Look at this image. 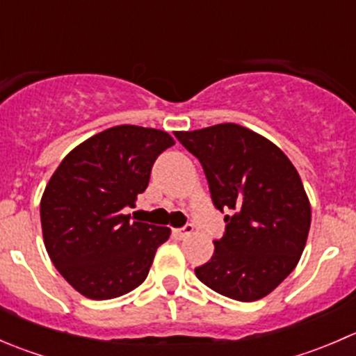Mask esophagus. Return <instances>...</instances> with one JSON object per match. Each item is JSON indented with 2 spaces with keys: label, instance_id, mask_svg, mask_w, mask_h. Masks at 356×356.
<instances>
[{
  "label": "esophagus",
  "instance_id": "34e87169",
  "mask_svg": "<svg viewBox=\"0 0 356 356\" xmlns=\"http://www.w3.org/2000/svg\"><path fill=\"white\" fill-rule=\"evenodd\" d=\"M193 232V225H186L182 229H174V236L177 239H186Z\"/></svg>",
  "mask_w": 356,
  "mask_h": 356
}]
</instances>
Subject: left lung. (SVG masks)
<instances>
[{"label":"left lung","mask_w":356,"mask_h":356,"mask_svg":"<svg viewBox=\"0 0 356 356\" xmlns=\"http://www.w3.org/2000/svg\"><path fill=\"white\" fill-rule=\"evenodd\" d=\"M175 138L203 165L211 200L232 210L213 257L195 268L218 294L257 301L272 293L300 261L312 208L300 174L281 148L238 124L177 131Z\"/></svg>","instance_id":"1"}]
</instances>
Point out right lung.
Masks as SVG:
<instances>
[{
	"label": "right lung",
	"instance_id": "add662e5",
	"mask_svg": "<svg viewBox=\"0 0 356 356\" xmlns=\"http://www.w3.org/2000/svg\"><path fill=\"white\" fill-rule=\"evenodd\" d=\"M175 141L168 132L115 125L75 146L41 198L46 251L56 270L91 300L136 289L170 229L122 213L149 182L156 156Z\"/></svg>",
	"mask_w": 356,
	"mask_h": 356
}]
</instances>
